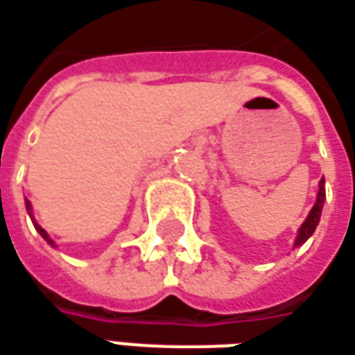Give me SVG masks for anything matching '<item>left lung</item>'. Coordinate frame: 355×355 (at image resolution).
I'll return each instance as SVG.
<instances>
[{
	"label": "left lung",
	"mask_w": 355,
	"mask_h": 355,
	"mask_svg": "<svg viewBox=\"0 0 355 355\" xmlns=\"http://www.w3.org/2000/svg\"><path fill=\"white\" fill-rule=\"evenodd\" d=\"M324 198H326V190H324V178H320V184H318V194H316V204L312 206L311 214L309 218L302 222V226L299 230V236L295 239V248L297 245H302L306 239L311 238L312 234H314V230L318 226V222H320V214H322V206H324Z\"/></svg>",
	"instance_id": "obj_1"
}]
</instances>
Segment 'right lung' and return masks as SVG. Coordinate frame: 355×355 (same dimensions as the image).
I'll list each match as a JSON object with an SVG mask.
<instances>
[{
	"label": "right lung",
	"instance_id": "obj_1",
	"mask_svg": "<svg viewBox=\"0 0 355 355\" xmlns=\"http://www.w3.org/2000/svg\"><path fill=\"white\" fill-rule=\"evenodd\" d=\"M25 206H27V212H29V216H31V202L27 200V202H25ZM33 224H35V230H37V232H39V234H41V236H43V238L46 239V241H49L51 245H55V241H53V239H51V238H49V236H46V232H44L43 227L39 226L37 222H33Z\"/></svg>",
	"mask_w": 355,
	"mask_h": 355
}]
</instances>
